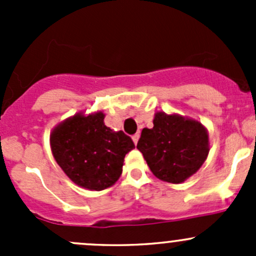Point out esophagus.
Masks as SVG:
<instances>
[{
    "label": "esophagus",
    "mask_w": 256,
    "mask_h": 256,
    "mask_svg": "<svg viewBox=\"0 0 256 256\" xmlns=\"http://www.w3.org/2000/svg\"><path fill=\"white\" fill-rule=\"evenodd\" d=\"M138 138H140V134H135V135L132 136V140H134V142L135 144H138Z\"/></svg>",
    "instance_id": "obj_1"
}]
</instances>
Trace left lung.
<instances>
[{
  "instance_id": "1",
  "label": "left lung",
  "mask_w": 256,
  "mask_h": 256,
  "mask_svg": "<svg viewBox=\"0 0 256 256\" xmlns=\"http://www.w3.org/2000/svg\"><path fill=\"white\" fill-rule=\"evenodd\" d=\"M138 148L157 178L182 183L204 164L209 152L208 134L197 121L157 112L154 128H144L141 132Z\"/></svg>"
}]
</instances>
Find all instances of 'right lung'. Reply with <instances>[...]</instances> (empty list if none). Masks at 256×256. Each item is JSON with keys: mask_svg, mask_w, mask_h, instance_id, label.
<instances>
[{"mask_svg": "<svg viewBox=\"0 0 256 256\" xmlns=\"http://www.w3.org/2000/svg\"><path fill=\"white\" fill-rule=\"evenodd\" d=\"M56 164L80 187L102 190L120 177L125 154L135 144L122 131L105 126L104 114H76L56 126L50 135Z\"/></svg>", "mask_w": 256, "mask_h": 256, "instance_id": "1", "label": "right lung"}]
</instances>
